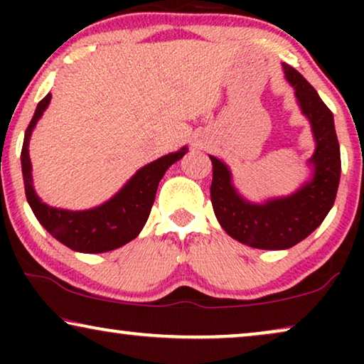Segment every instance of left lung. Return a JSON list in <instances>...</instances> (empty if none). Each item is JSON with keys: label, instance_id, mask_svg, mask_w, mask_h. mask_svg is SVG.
<instances>
[{"label": "left lung", "instance_id": "left-lung-1", "mask_svg": "<svg viewBox=\"0 0 364 364\" xmlns=\"http://www.w3.org/2000/svg\"><path fill=\"white\" fill-rule=\"evenodd\" d=\"M282 68L295 89L303 116L311 124L316 144L308 161L311 177L290 196L255 203L247 200L233 186L227 164L210 156V200L218 223L232 238L262 250H285L316 230L335 203L341 173L340 144L331 111L296 69L287 63Z\"/></svg>", "mask_w": 364, "mask_h": 364}]
</instances>
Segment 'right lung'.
<instances>
[{"instance_id":"right-lung-1","label":"right lung","mask_w":364,"mask_h":364,"mask_svg":"<svg viewBox=\"0 0 364 364\" xmlns=\"http://www.w3.org/2000/svg\"><path fill=\"white\" fill-rule=\"evenodd\" d=\"M51 102V94L39 101L24 134L21 168L24 192L38 222L63 245L81 253L111 252L136 238L151 213L159 182L173 162L186 156L187 147L171 152L139 168L117 193L101 205L87 210H68L44 203L33 186V167L29 159V141L36 124Z\"/></svg>"}]
</instances>
